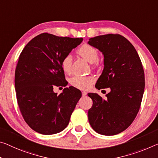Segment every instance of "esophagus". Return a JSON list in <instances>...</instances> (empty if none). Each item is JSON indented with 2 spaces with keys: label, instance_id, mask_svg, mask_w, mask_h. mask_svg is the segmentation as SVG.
<instances>
[{
  "label": "esophagus",
  "instance_id": "1",
  "mask_svg": "<svg viewBox=\"0 0 158 158\" xmlns=\"http://www.w3.org/2000/svg\"><path fill=\"white\" fill-rule=\"evenodd\" d=\"M86 95H87V93L86 91H82V96L84 97V96H86Z\"/></svg>",
  "mask_w": 158,
  "mask_h": 158
}]
</instances>
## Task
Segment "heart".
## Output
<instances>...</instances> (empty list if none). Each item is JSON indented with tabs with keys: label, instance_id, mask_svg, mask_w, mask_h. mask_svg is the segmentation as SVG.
I'll list each match as a JSON object with an SVG mask.
<instances>
[{
	"label": "heart",
	"instance_id": "heart-1",
	"mask_svg": "<svg viewBox=\"0 0 158 158\" xmlns=\"http://www.w3.org/2000/svg\"><path fill=\"white\" fill-rule=\"evenodd\" d=\"M78 54L83 58L86 60L90 63H94L96 62L98 57V52L95 48L88 44H84L79 48ZM72 57L70 54H67L62 57L61 60V67L64 72H69L72 68ZM95 79L93 77H79L75 76L70 79L69 83L74 88L86 90L91 87V84L94 83Z\"/></svg>",
	"mask_w": 158,
	"mask_h": 158
}]
</instances>
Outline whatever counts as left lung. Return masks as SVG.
I'll list each match as a JSON object with an SVG mask.
<instances>
[{
  "label": "left lung",
  "mask_w": 158,
  "mask_h": 158,
  "mask_svg": "<svg viewBox=\"0 0 158 158\" xmlns=\"http://www.w3.org/2000/svg\"><path fill=\"white\" fill-rule=\"evenodd\" d=\"M88 44L104 57V68L96 88L110 89L106 99L96 93L88 94L93 101L89 123L100 134H119L133 122L141 106L145 89L141 59L133 45L119 34L98 36L89 39Z\"/></svg>",
  "instance_id": "left-lung-1"
}]
</instances>
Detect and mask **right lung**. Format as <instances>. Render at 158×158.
<instances>
[{
  "label": "right lung",
  "mask_w": 158,
  "mask_h": 158,
  "mask_svg": "<svg viewBox=\"0 0 158 158\" xmlns=\"http://www.w3.org/2000/svg\"><path fill=\"white\" fill-rule=\"evenodd\" d=\"M82 41V38L43 33L31 39L22 51L15 86L21 113L34 131L51 135L68 125L81 92L69 86L57 95L53 86L65 84L61 60Z\"/></svg>",
  "instance_id": "obj_1"
}]
</instances>
